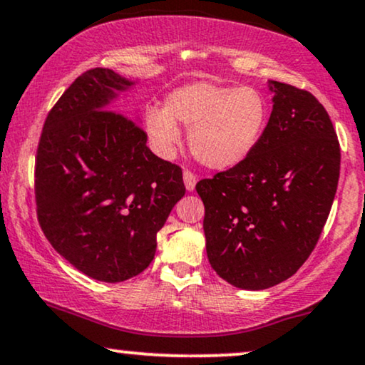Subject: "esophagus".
<instances>
[{"label":"esophagus","mask_w":365,"mask_h":365,"mask_svg":"<svg viewBox=\"0 0 365 365\" xmlns=\"http://www.w3.org/2000/svg\"><path fill=\"white\" fill-rule=\"evenodd\" d=\"M182 178H184V186H186L187 191H194V187H196V182H197L196 174L187 171V169H186V171L182 173Z\"/></svg>","instance_id":"obj_1"}]
</instances>
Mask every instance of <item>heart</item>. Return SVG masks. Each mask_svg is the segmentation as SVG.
Instances as JSON below:
<instances>
[{
    "label": "heart",
    "mask_w": 365,
    "mask_h": 365,
    "mask_svg": "<svg viewBox=\"0 0 365 365\" xmlns=\"http://www.w3.org/2000/svg\"><path fill=\"white\" fill-rule=\"evenodd\" d=\"M269 117L267 97L255 87L192 82L165 98V108L145 110V130L154 148L169 155L181 139L179 124L191 129L189 145L210 169L235 168L262 140Z\"/></svg>",
    "instance_id": "1"
}]
</instances>
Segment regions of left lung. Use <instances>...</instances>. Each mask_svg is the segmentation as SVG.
Here are the masks:
<instances>
[{
	"mask_svg": "<svg viewBox=\"0 0 365 365\" xmlns=\"http://www.w3.org/2000/svg\"><path fill=\"white\" fill-rule=\"evenodd\" d=\"M273 110L243 163L196 184L206 253L223 280L264 290L290 278L320 238L340 174L327 110L307 90L269 82Z\"/></svg>",
	"mask_w": 365,
	"mask_h": 365,
	"instance_id": "obj_1",
	"label": "left lung"
}]
</instances>
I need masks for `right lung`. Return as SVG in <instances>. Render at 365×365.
<instances>
[{
  "label": "right lung",
  "instance_id": "add662e5",
  "mask_svg": "<svg viewBox=\"0 0 365 365\" xmlns=\"http://www.w3.org/2000/svg\"><path fill=\"white\" fill-rule=\"evenodd\" d=\"M132 85L108 68L83 72L48 112L36 149V215L46 240L107 283L149 267L158 231L186 192L181 168L150 153L144 129L110 108Z\"/></svg>",
  "mask_w": 365,
  "mask_h": 365
}]
</instances>
